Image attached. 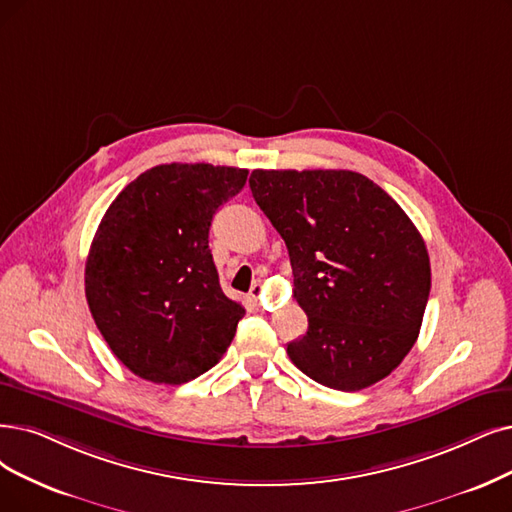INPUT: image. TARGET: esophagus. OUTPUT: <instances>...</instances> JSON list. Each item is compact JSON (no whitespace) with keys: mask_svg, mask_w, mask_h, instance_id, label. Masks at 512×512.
<instances>
[{"mask_svg":"<svg viewBox=\"0 0 512 512\" xmlns=\"http://www.w3.org/2000/svg\"><path fill=\"white\" fill-rule=\"evenodd\" d=\"M260 294H262V283H260V281H254V285H252V290H250L248 298H250L254 304H258V300H260Z\"/></svg>","mask_w":512,"mask_h":512,"instance_id":"obj_1","label":"esophagus"}]
</instances>
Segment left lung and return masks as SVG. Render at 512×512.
<instances>
[{
  "instance_id": "left-lung-1",
  "label": "left lung",
  "mask_w": 512,
  "mask_h": 512,
  "mask_svg": "<svg viewBox=\"0 0 512 512\" xmlns=\"http://www.w3.org/2000/svg\"><path fill=\"white\" fill-rule=\"evenodd\" d=\"M250 189L288 245L309 330L288 344L300 372L336 391L391 374L414 346L431 262L399 203L351 170H254Z\"/></svg>"
}]
</instances>
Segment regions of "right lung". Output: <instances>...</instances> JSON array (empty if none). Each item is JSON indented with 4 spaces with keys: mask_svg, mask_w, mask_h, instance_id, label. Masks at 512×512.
Returning a JSON list of instances; mask_svg holds the SVG:
<instances>
[{
    "mask_svg": "<svg viewBox=\"0 0 512 512\" xmlns=\"http://www.w3.org/2000/svg\"><path fill=\"white\" fill-rule=\"evenodd\" d=\"M248 170L163 163L121 191L86 260L90 313L113 355L155 384L189 382L227 353L245 309L224 296L212 218Z\"/></svg>",
    "mask_w": 512,
    "mask_h": 512,
    "instance_id": "1",
    "label": "right lung"
}]
</instances>
